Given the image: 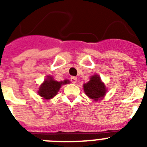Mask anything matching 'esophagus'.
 <instances>
[{"label": "esophagus", "instance_id": "esophagus-1", "mask_svg": "<svg viewBox=\"0 0 147 147\" xmlns=\"http://www.w3.org/2000/svg\"><path fill=\"white\" fill-rule=\"evenodd\" d=\"M71 82L74 83V84H75V83H76V82H77V78H76V76H71Z\"/></svg>", "mask_w": 147, "mask_h": 147}]
</instances>
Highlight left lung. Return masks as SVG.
<instances>
[{
	"label": "left lung",
	"instance_id": "left-lung-1",
	"mask_svg": "<svg viewBox=\"0 0 147 147\" xmlns=\"http://www.w3.org/2000/svg\"><path fill=\"white\" fill-rule=\"evenodd\" d=\"M83 87L87 96L96 101L104 97L106 93L105 85L98 75L92 76L90 80L86 84H84Z\"/></svg>",
	"mask_w": 147,
	"mask_h": 147
}]
</instances>
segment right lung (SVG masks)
I'll use <instances>...</instances> for the list:
<instances>
[{
    "label": "right lung",
    "instance_id": "right-lung-1",
    "mask_svg": "<svg viewBox=\"0 0 147 147\" xmlns=\"http://www.w3.org/2000/svg\"><path fill=\"white\" fill-rule=\"evenodd\" d=\"M69 82H70L68 80H65L64 82L55 81L53 77L49 76L40 87L38 93L44 99H50L57 94V92L59 91L61 85Z\"/></svg>",
    "mask_w": 147,
    "mask_h": 147
}]
</instances>
